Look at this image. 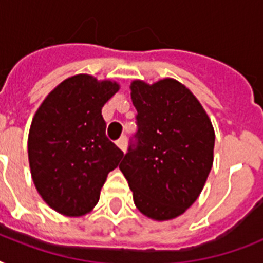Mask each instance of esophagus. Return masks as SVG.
I'll use <instances>...</instances> for the list:
<instances>
[{
	"instance_id": "obj_1",
	"label": "esophagus",
	"mask_w": 263,
	"mask_h": 263,
	"mask_svg": "<svg viewBox=\"0 0 263 263\" xmlns=\"http://www.w3.org/2000/svg\"><path fill=\"white\" fill-rule=\"evenodd\" d=\"M117 146H119L123 152L127 150V136H121L119 140H117Z\"/></svg>"
}]
</instances>
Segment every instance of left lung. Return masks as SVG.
Here are the masks:
<instances>
[{
	"label": "left lung",
	"instance_id": "1",
	"mask_svg": "<svg viewBox=\"0 0 263 263\" xmlns=\"http://www.w3.org/2000/svg\"><path fill=\"white\" fill-rule=\"evenodd\" d=\"M138 131L120 171L135 206L153 220L183 214L199 196L213 165L214 129L199 101L177 80H135Z\"/></svg>",
	"mask_w": 263,
	"mask_h": 263
}]
</instances>
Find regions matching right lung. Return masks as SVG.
<instances>
[{"instance_id":"right-lung-1","label":"right lung","mask_w":263,"mask_h":263,"mask_svg":"<svg viewBox=\"0 0 263 263\" xmlns=\"http://www.w3.org/2000/svg\"><path fill=\"white\" fill-rule=\"evenodd\" d=\"M119 84L76 75L60 83L35 113L28 134L31 176L51 209L79 217L98 203L124 153L107 139L103 105Z\"/></svg>"}]
</instances>
